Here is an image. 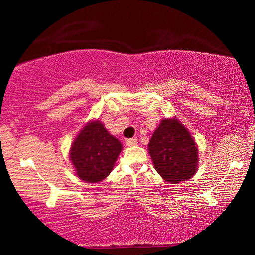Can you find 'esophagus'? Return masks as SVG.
Instances as JSON below:
<instances>
[{
  "mask_svg": "<svg viewBox=\"0 0 255 255\" xmlns=\"http://www.w3.org/2000/svg\"><path fill=\"white\" fill-rule=\"evenodd\" d=\"M137 139L136 138H130V139H127L126 140V144L128 145V146H135V145H137Z\"/></svg>",
  "mask_w": 255,
  "mask_h": 255,
  "instance_id": "esophagus-1",
  "label": "esophagus"
}]
</instances>
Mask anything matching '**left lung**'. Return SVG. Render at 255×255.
<instances>
[{
    "mask_svg": "<svg viewBox=\"0 0 255 255\" xmlns=\"http://www.w3.org/2000/svg\"><path fill=\"white\" fill-rule=\"evenodd\" d=\"M155 170L169 183L191 179L198 169V147L178 118L162 119L148 143Z\"/></svg>",
    "mask_w": 255,
    "mask_h": 255,
    "instance_id": "1",
    "label": "left lung"
}]
</instances>
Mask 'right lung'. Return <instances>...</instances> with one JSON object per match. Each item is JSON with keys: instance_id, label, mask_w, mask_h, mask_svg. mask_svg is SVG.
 Here are the masks:
<instances>
[{"instance_id": "1", "label": "right lung", "mask_w": 255, "mask_h": 255, "mask_svg": "<svg viewBox=\"0 0 255 255\" xmlns=\"http://www.w3.org/2000/svg\"><path fill=\"white\" fill-rule=\"evenodd\" d=\"M123 145L100 120L89 122L72 143L70 158L77 178L97 183L110 174Z\"/></svg>"}]
</instances>
